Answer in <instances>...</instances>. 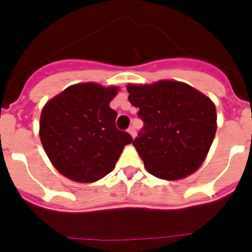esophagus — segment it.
<instances>
[{"mask_svg":"<svg viewBox=\"0 0 252 252\" xmlns=\"http://www.w3.org/2000/svg\"><path fill=\"white\" fill-rule=\"evenodd\" d=\"M128 133H129L133 138L136 137V128H134V126H130L129 129H128Z\"/></svg>","mask_w":252,"mask_h":252,"instance_id":"1","label":"esophagus"}]
</instances>
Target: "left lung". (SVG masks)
Returning <instances> with one entry per match:
<instances>
[{"instance_id":"8db88e82","label":"left lung","mask_w":252,"mask_h":252,"mask_svg":"<svg viewBox=\"0 0 252 252\" xmlns=\"http://www.w3.org/2000/svg\"><path fill=\"white\" fill-rule=\"evenodd\" d=\"M144 130L133 145L148 172L165 180L183 179L201 166L217 130L215 103L195 87L162 80L126 85Z\"/></svg>"}]
</instances>
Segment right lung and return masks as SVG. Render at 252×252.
Returning a JSON list of instances; mask_svg holds the SVG:
<instances>
[{
	"instance_id": "obj_1",
	"label": "right lung",
	"mask_w": 252,
	"mask_h": 252,
	"mask_svg": "<svg viewBox=\"0 0 252 252\" xmlns=\"http://www.w3.org/2000/svg\"><path fill=\"white\" fill-rule=\"evenodd\" d=\"M119 87L76 84L45 103L39 136L49 161L61 175L94 183L114 170L124 146L132 142L115 126L110 102Z\"/></svg>"
}]
</instances>
